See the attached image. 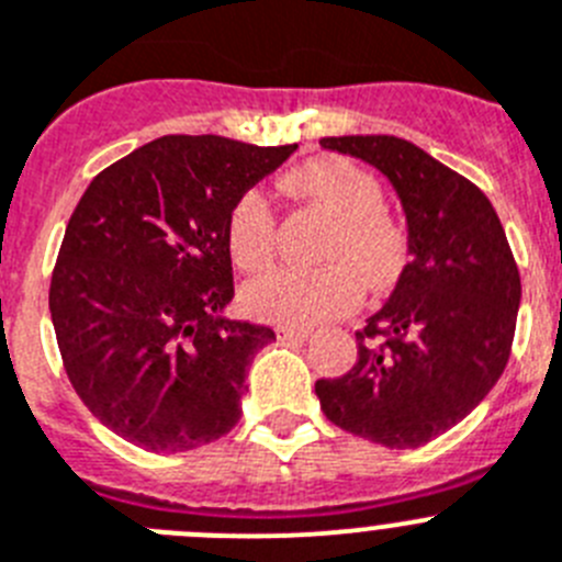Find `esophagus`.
I'll use <instances>...</instances> for the list:
<instances>
[{
	"label": "esophagus",
	"instance_id": "esophagus-1",
	"mask_svg": "<svg viewBox=\"0 0 562 562\" xmlns=\"http://www.w3.org/2000/svg\"><path fill=\"white\" fill-rule=\"evenodd\" d=\"M277 336L288 338V341H307V338H311V330H307V327L282 325V327H277Z\"/></svg>",
	"mask_w": 562,
	"mask_h": 562
}]
</instances>
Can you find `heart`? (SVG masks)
<instances>
[{"mask_svg": "<svg viewBox=\"0 0 562 562\" xmlns=\"http://www.w3.org/2000/svg\"><path fill=\"white\" fill-rule=\"evenodd\" d=\"M293 193L325 210L336 226L322 246V269H282L244 288V305L262 322L307 327L344 316L361 288H386L403 260L401 232L383 215L378 181L341 156H318L288 173ZM226 244L240 269H269L277 249L271 201L251 187L226 215Z\"/></svg>", "mask_w": 562, "mask_h": 562, "instance_id": "1", "label": "heart"}]
</instances>
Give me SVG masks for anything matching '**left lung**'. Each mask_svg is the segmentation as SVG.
<instances>
[{
    "instance_id": "1",
    "label": "left lung",
    "mask_w": 562,
    "mask_h": 562,
    "mask_svg": "<svg viewBox=\"0 0 562 562\" xmlns=\"http://www.w3.org/2000/svg\"><path fill=\"white\" fill-rule=\"evenodd\" d=\"M381 170L401 199L408 262L356 333V367L316 381L330 423L386 448H419L487 397L507 367L520 277L504 226L473 181L401 136H325Z\"/></svg>"
}]
</instances>
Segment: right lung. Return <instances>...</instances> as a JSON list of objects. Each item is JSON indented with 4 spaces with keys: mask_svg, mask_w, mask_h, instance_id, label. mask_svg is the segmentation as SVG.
Instances as JSON below:
<instances>
[{
    "mask_svg": "<svg viewBox=\"0 0 562 562\" xmlns=\"http://www.w3.org/2000/svg\"><path fill=\"white\" fill-rule=\"evenodd\" d=\"M296 145L161 136L98 173L49 282L69 383L105 428L154 453L193 451L240 419L274 330L226 316V215Z\"/></svg>",
    "mask_w": 562,
    "mask_h": 562,
    "instance_id": "obj_1",
    "label": "right lung"
}]
</instances>
